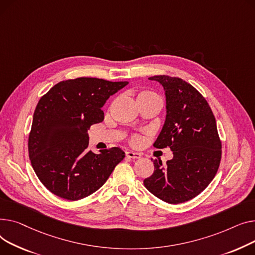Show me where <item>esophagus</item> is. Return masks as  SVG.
Masks as SVG:
<instances>
[{"label": "esophagus", "instance_id": "obj_1", "mask_svg": "<svg viewBox=\"0 0 255 255\" xmlns=\"http://www.w3.org/2000/svg\"><path fill=\"white\" fill-rule=\"evenodd\" d=\"M126 155H127V157H129V158H140L141 157L140 153L133 152V151H127Z\"/></svg>", "mask_w": 255, "mask_h": 255}]
</instances>
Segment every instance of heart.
Instances as JSON below:
<instances>
[{
    "instance_id": "1",
    "label": "heart",
    "mask_w": 255,
    "mask_h": 255,
    "mask_svg": "<svg viewBox=\"0 0 255 255\" xmlns=\"http://www.w3.org/2000/svg\"><path fill=\"white\" fill-rule=\"evenodd\" d=\"M137 100H138L139 104L143 103V102H152V101L161 103L160 97L152 91H143V92L139 93L137 96ZM129 142L132 145H139L142 142V136L139 133H133L129 138Z\"/></svg>"
}]
</instances>
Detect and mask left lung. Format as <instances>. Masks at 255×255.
<instances>
[{
  "instance_id": "8db88e82",
  "label": "left lung",
  "mask_w": 255,
  "mask_h": 255,
  "mask_svg": "<svg viewBox=\"0 0 255 255\" xmlns=\"http://www.w3.org/2000/svg\"><path fill=\"white\" fill-rule=\"evenodd\" d=\"M166 91L167 116L155 148L170 147L174 157L162 167L151 159L153 174L145 187L161 201L180 204L196 198L215 177L221 160V141L214 114L206 99L181 78L156 75Z\"/></svg>"
}]
</instances>
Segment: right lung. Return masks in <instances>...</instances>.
Here are the masks:
<instances>
[{
    "label": "right lung",
    "instance_id": "obj_1",
    "mask_svg": "<svg viewBox=\"0 0 255 255\" xmlns=\"http://www.w3.org/2000/svg\"><path fill=\"white\" fill-rule=\"evenodd\" d=\"M128 82L80 77L58 82L38 102L28 134V156L42 184L69 201L97 191L126 154L118 147L87 150L91 126L104 121L102 107Z\"/></svg>",
    "mask_w": 255,
    "mask_h": 255
}]
</instances>
